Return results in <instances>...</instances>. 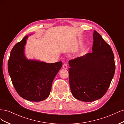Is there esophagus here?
Returning a JSON list of instances; mask_svg holds the SVG:
<instances>
[{
    "label": "esophagus",
    "instance_id": "1",
    "mask_svg": "<svg viewBox=\"0 0 124 124\" xmlns=\"http://www.w3.org/2000/svg\"><path fill=\"white\" fill-rule=\"evenodd\" d=\"M62 67H63V68H64V69H67V68H68V67H67V65L66 64V63H63V65H62Z\"/></svg>",
    "mask_w": 124,
    "mask_h": 124
}]
</instances>
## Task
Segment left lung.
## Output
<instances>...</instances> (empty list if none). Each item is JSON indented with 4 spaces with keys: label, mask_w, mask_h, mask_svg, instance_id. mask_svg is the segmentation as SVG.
Wrapping results in <instances>:
<instances>
[{
    "label": "left lung",
    "mask_w": 124,
    "mask_h": 124,
    "mask_svg": "<svg viewBox=\"0 0 124 124\" xmlns=\"http://www.w3.org/2000/svg\"><path fill=\"white\" fill-rule=\"evenodd\" d=\"M93 52L69 62V84L74 98L84 102L100 99L113 78L115 65L111 46L94 31Z\"/></svg>",
    "instance_id": "obj_1"
}]
</instances>
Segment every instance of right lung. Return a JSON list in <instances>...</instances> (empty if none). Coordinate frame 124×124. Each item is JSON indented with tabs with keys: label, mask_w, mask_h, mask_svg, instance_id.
<instances>
[{
	"label": "right lung",
	"mask_w": 124,
	"mask_h": 124,
	"mask_svg": "<svg viewBox=\"0 0 124 124\" xmlns=\"http://www.w3.org/2000/svg\"><path fill=\"white\" fill-rule=\"evenodd\" d=\"M27 37H24L11 50L8 63V72L18 94L26 100L38 102L49 96L52 82L62 63L58 62L48 63L27 59L24 54Z\"/></svg>",
	"instance_id": "right-lung-1"
}]
</instances>
